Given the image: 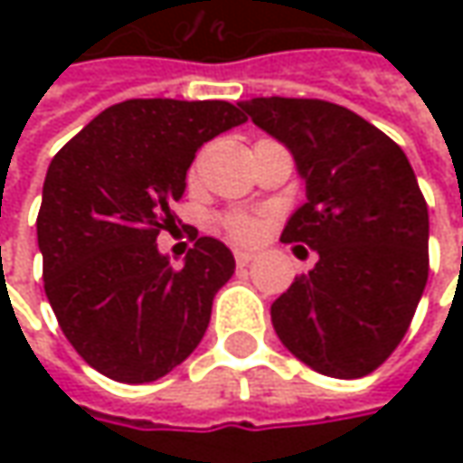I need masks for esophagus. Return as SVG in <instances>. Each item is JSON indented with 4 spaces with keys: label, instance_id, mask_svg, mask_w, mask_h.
<instances>
[{
    "label": "esophagus",
    "instance_id": "esophagus-1",
    "mask_svg": "<svg viewBox=\"0 0 463 463\" xmlns=\"http://www.w3.org/2000/svg\"><path fill=\"white\" fill-rule=\"evenodd\" d=\"M234 260H237V265H240V268H247V265H250V262L255 260V252H247V250H237V252H234Z\"/></svg>",
    "mask_w": 463,
    "mask_h": 463
}]
</instances>
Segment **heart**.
I'll use <instances>...</instances> for the list:
<instances>
[{
    "instance_id": "b5f03b06",
    "label": "heart",
    "mask_w": 463,
    "mask_h": 463,
    "mask_svg": "<svg viewBox=\"0 0 463 463\" xmlns=\"http://www.w3.org/2000/svg\"><path fill=\"white\" fill-rule=\"evenodd\" d=\"M222 229L229 240L255 241L260 240L265 222L260 216H252V213H226V216H222Z\"/></svg>"
}]
</instances>
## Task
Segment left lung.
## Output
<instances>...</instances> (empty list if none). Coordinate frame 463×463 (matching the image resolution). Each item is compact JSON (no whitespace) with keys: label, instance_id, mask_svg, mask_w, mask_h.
<instances>
[{"label":"left lung","instance_id":"8db88e82","mask_svg":"<svg viewBox=\"0 0 463 463\" xmlns=\"http://www.w3.org/2000/svg\"><path fill=\"white\" fill-rule=\"evenodd\" d=\"M283 141L307 203L280 241L319 260L270 307L280 343L335 379H361L394 353L428 283V203L400 146L343 105L307 98L240 102Z\"/></svg>","mask_w":463,"mask_h":463}]
</instances>
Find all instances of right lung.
Wrapping results in <instances>:
<instances>
[{
  "mask_svg": "<svg viewBox=\"0 0 463 463\" xmlns=\"http://www.w3.org/2000/svg\"><path fill=\"white\" fill-rule=\"evenodd\" d=\"M223 99H126L53 156L38 211L43 288L66 340L102 376L162 379L203 340L229 247L198 237L177 270L156 250L177 229L195 152L247 120Z\"/></svg>",
  "mask_w": 463,
  "mask_h": 463,
  "instance_id": "obj_1",
  "label": "right lung"
}]
</instances>
